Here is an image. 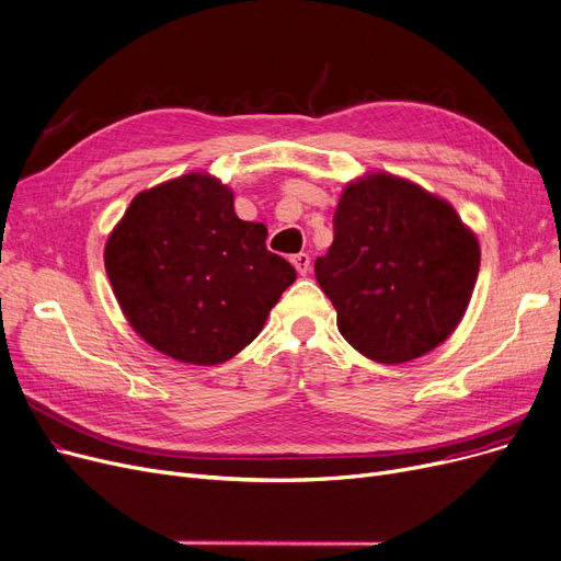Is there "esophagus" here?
<instances>
[{"label":"esophagus","mask_w":561,"mask_h":561,"mask_svg":"<svg viewBox=\"0 0 561 561\" xmlns=\"http://www.w3.org/2000/svg\"><path fill=\"white\" fill-rule=\"evenodd\" d=\"M290 263H294V267L298 271V275H307V271H309V263H311V259H309V254H305V252H300V254H294L290 256Z\"/></svg>","instance_id":"1"}]
</instances>
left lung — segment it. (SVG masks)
Wrapping results in <instances>:
<instances>
[{
    "label": "left lung",
    "mask_w": 561,
    "mask_h": 561,
    "mask_svg": "<svg viewBox=\"0 0 561 561\" xmlns=\"http://www.w3.org/2000/svg\"><path fill=\"white\" fill-rule=\"evenodd\" d=\"M348 344L382 364L440 346L468 309L479 242L456 210L420 185L374 174L334 210V240L313 263Z\"/></svg>",
    "instance_id": "left-lung-1"
}]
</instances>
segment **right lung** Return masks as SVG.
I'll return each mask as SVG.
<instances>
[{
  "mask_svg": "<svg viewBox=\"0 0 561 561\" xmlns=\"http://www.w3.org/2000/svg\"><path fill=\"white\" fill-rule=\"evenodd\" d=\"M265 236L261 222L236 215L227 185L187 174L137 194L107 240L105 271L144 341L208 367L252 344L296 282Z\"/></svg>",
  "mask_w": 561,
  "mask_h": 561,
  "instance_id": "right-lung-1",
  "label": "right lung"
}]
</instances>
